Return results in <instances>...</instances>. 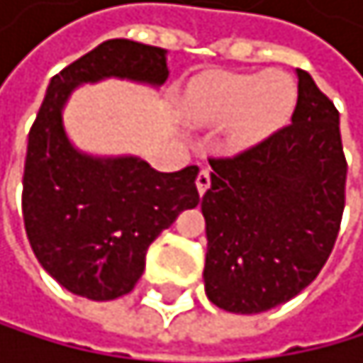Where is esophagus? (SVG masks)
<instances>
[{"label":"esophagus","mask_w":363,"mask_h":363,"mask_svg":"<svg viewBox=\"0 0 363 363\" xmlns=\"http://www.w3.org/2000/svg\"><path fill=\"white\" fill-rule=\"evenodd\" d=\"M196 185H198L200 196H202L208 187H211V169H208V167H202L200 174H198V178H196Z\"/></svg>","instance_id":"1"}]
</instances>
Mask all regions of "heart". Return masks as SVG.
<instances>
[{
	"label": "heart",
	"instance_id": "obj_1",
	"mask_svg": "<svg viewBox=\"0 0 363 363\" xmlns=\"http://www.w3.org/2000/svg\"><path fill=\"white\" fill-rule=\"evenodd\" d=\"M296 82L283 72L216 74L189 93V117L198 123H228L226 143L244 147L274 133L294 111Z\"/></svg>",
	"mask_w": 363,
	"mask_h": 363
}]
</instances>
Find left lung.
I'll use <instances>...</instances> for the list:
<instances>
[{
	"label": "left lung",
	"instance_id": "obj_1",
	"mask_svg": "<svg viewBox=\"0 0 363 363\" xmlns=\"http://www.w3.org/2000/svg\"><path fill=\"white\" fill-rule=\"evenodd\" d=\"M204 289L220 309L261 313L320 274L342 224L346 157L340 113L298 69L291 123L237 155L208 157Z\"/></svg>",
	"mask_w": 363,
	"mask_h": 363
}]
</instances>
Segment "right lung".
Returning <instances> with one entry per match:
<instances>
[{
	"label": "right lung",
	"mask_w": 363,
	"mask_h": 363,
	"mask_svg": "<svg viewBox=\"0 0 363 363\" xmlns=\"http://www.w3.org/2000/svg\"><path fill=\"white\" fill-rule=\"evenodd\" d=\"M165 50L104 40L56 74L28 135L21 208L30 246L65 289L91 301L133 291L147 246L200 202L198 167L163 174L139 159H91L62 130V104L80 82L108 76L163 84Z\"/></svg>",
	"instance_id": "right-lung-1"
}]
</instances>
